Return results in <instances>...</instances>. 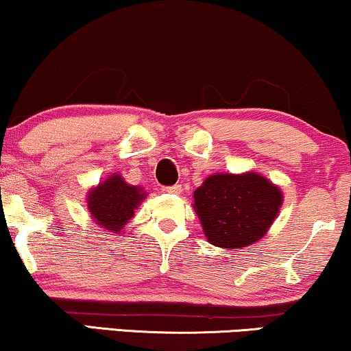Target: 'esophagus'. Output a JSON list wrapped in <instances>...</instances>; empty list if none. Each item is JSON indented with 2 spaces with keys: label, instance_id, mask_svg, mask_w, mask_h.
<instances>
[{
  "label": "esophagus",
  "instance_id": "obj_1",
  "mask_svg": "<svg viewBox=\"0 0 351 351\" xmlns=\"http://www.w3.org/2000/svg\"><path fill=\"white\" fill-rule=\"evenodd\" d=\"M163 191L170 193V194H180L183 189H181V184H173V186H167L163 188Z\"/></svg>",
  "mask_w": 351,
  "mask_h": 351
}]
</instances>
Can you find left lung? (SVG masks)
Segmentation results:
<instances>
[{
  "label": "left lung",
  "mask_w": 351,
  "mask_h": 351,
  "mask_svg": "<svg viewBox=\"0 0 351 351\" xmlns=\"http://www.w3.org/2000/svg\"><path fill=\"white\" fill-rule=\"evenodd\" d=\"M281 204V189L252 171L217 173L194 191V210L206 239L221 248H243L258 242Z\"/></svg>",
  "instance_id": "left-lung-1"
}]
</instances>
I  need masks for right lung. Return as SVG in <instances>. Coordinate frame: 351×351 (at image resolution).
<instances>
[{"mask_svg":"<svg viewBox=\"0 0 351 351\" xmlns=\"http://www.w3.org/2000/svg\"><path fill=\"white\" fill-rule=\"evenodd\" d=\"M145 197L142 188L128 184L121 175H111L88 193V209L103 229L119 234Z\"/></svg>","mask_w":351,"mask_h":351,"instance_id":"add662e5","label":"right lung"}]
</instances>
